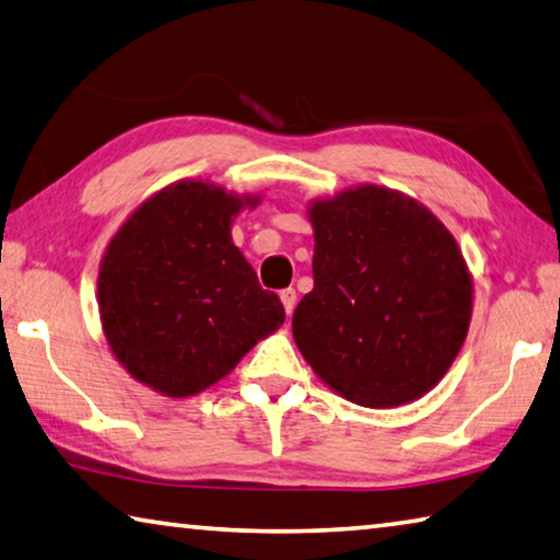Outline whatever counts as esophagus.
Instances as JSON below:
<instances>
[{"label": "esophagus", "instance_id": "esophagus-1", "mask_svg": "<svg viewBox=\"0 0 560 560\" xmlns=\"http://www.w3.org/2000/svg\"><path fill=\"white\" fill-rule=\"evenodd\" d=\"M280 300H282V305H285L288 315H292V310H295V305H298V292L292 290V288L282 290V292H280Z\"/></svg>", "mask_w": 560, "mask_h": 560}]
</instances>
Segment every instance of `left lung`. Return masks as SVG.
<instances>
[{
	"label": "left lung",
	"instance_id": "obj_1",
	"mask_svg": "<svg viewBox=\"0 0 560 560\" xmlns=\"http://www.w3.org/2000/svg\"><path fill=\"white\" fill-rule=\"evenodd\" d=\"M315 288L292 315L307 364L339 396L396 408L453 366L472 319L463 250L423 203L376 184L310 203Z\"/></svg>",
	"mask_w": 560,
	"mask_h": 560
}]
</instances>
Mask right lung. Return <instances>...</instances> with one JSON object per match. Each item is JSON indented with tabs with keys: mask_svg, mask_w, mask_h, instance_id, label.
I'll use <instances>...</instances> for the list:
<instances>
[{
	"mask_svg": "<svg viewBox=\"0 0 560 560\" xmlns=\"http://www.w3.org/2000/svg\"><path fill=\"white\" fill-rule=\"evenodd\" d=\"M260 196L184 179L150 196L107 243L97 307L115 359L170 398L201 394L285 322L231 238Z\"/></svg>",
	"mask_w": 560,
	"mask_h": 560,
	"instance_id": "right-lung-1",
	"label": "right lung"
}]
</instances>
